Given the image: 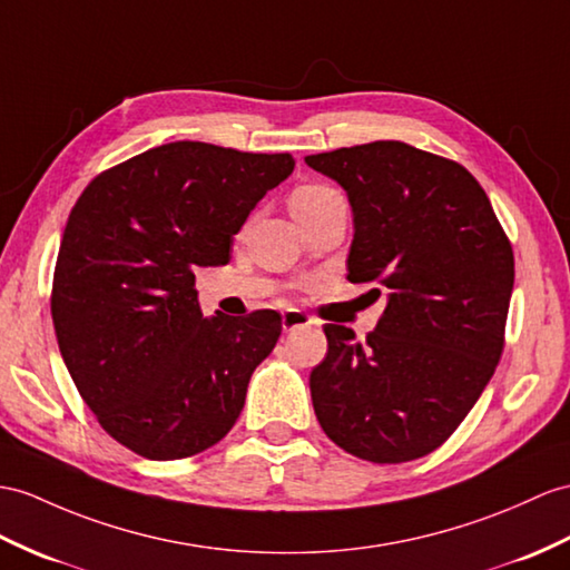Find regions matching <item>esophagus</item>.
I'll use <instances>...</instances> for the list:
<instances>
[{
	"label": "esophagus",
	"instance_id": "esophagus-1",
	"mask_svg": "<svg viewBox=\"0 0 570 570\" xmlns=\"http://www.w3.org/2000/svg\"><path fill=\"white\" fill-rule=\"evenodd\" d=\"M312 324H314V318H312L307 312H302V309H287V312L283 314V328H285V331L307 328V326H312Z\"/></svg>",
	"mask_w": 570,
	"mask_h": 570
}]
</instances>
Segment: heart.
I'll return each mask as SVG.
<instances>
[{
	"mask_svg": "<svg viewBox=\"0 0 570 570\" xmlns=\"http://www.w3.org/2000/svg\"><path fill=\"white\" fill-rule=\"evenodd\" d=\"M338 196H341V193H336L328 186L307 184V186L295 188L293 198H289V207H293L295 215H302V213H309V210H314V207L324 205V203L338 198Z\"/></svg>",
	"mask_w": 570,
	"mask_h": 570,
	"instance_id": "heart-1",
	"label": "heart"
}]
</instances>
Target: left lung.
<instances>
[{
  "label": "left lung",
  "instance_id": "1",
  "mask_svg": "<svg viewBox=\"0 0 570 570\" xmlns=\"http://www.w3.org/2000/svg\"><path fill=\"white\" fill-rule=\"evenodd\" d=\"M348 193V281L386 289L365 341L326 324L312 404L338 448L374 464L438 450L493 377L505 348L515 256L462 164L380 140L304 159Z\"/></svg>",
  "mask_w": 570,
  "mask_h": 570
}]
</instances>
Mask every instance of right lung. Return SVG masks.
<instances>
[{"instance_id": "1", "label": "right lung", "mask_w": 570, "mask_h": 570, "mask_svg": "<svg viewBox=\"0 0 570 570\" xmlns=\"http://www.w3.org/2000/svg\"><path fill=\"white\" fill-rule=\"evenodd\" d=\"M293 155L169 142L101 171L69 213L50 293L77 392L122 448L186 460L217 445L281 338L273 309L203 318L196 268L225 266Z\"/></svg>"}]
</instances>
